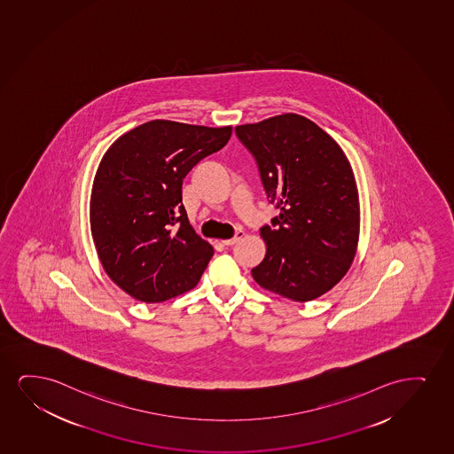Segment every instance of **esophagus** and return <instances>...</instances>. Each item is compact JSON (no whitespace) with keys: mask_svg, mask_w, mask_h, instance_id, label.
I'll list each match as a JSON object with an SVG mask.
<instances>
[{"mask_svg":"<svg viewBox=\"0 0 454 454\" xmlns=\"http://www.w3.org/2000/svg\"><path fill=\"white\" fill-rule=\"evenodd\" d=\"M243 237H245V232L243 231H237L236 236L230 239V240H223V245L226 247H232V245H236L237 242H240Z\"/></svg>","mask_w":454,"mask_h":454,"instance_id":"obj_1","label":"esophagus"}]
</instances>
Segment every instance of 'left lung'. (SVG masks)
Segmentation results:
<instances>
[{
  "label": "left lung",
  "instance_id": "obj_1",
  "mask_svg": "<svg viewBox=\"0 0 454 454\" xmlns=\"http://www.w3.org/2000/svg\"><path fill=\"white\" fill-rule=\"evenodd\" d=\"M236 134L280 209L260 230L266 255L254 280L291 301H314L347 274L359 242V194L347 155L297 114L242 124Z\"/></svg>",
  "mask_w": 454,
  "mask_h": 454
}]
</instances>
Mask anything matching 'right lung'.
I'll list each match as a JSON object with an SVG mask.
<instances>
[{
	"label": "right lung",
	"instance_id": "right-lung-1",
	"mask_svg": "<svg viewBox=\"0 0 454 454\" xmlns=\"http://www.w3.org/2000/svg\"><path fill=\"white\" fill-rule=\"evenodd\" d=\"M231 126L153 120L120 137L95 174L90 231L107 276L159 303L194 288L214 249L183 207V178L228 143Z\"/></svg>",
	"mask_w": 454,
	"mask_h": 454
}]
</instances>
